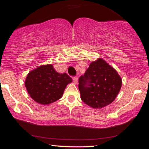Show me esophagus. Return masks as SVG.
<instances>
[{
    "instance_id": "esophagus-1",
    "label": "esophagus",
    "mask_w": 149,
    "mask_h": 149,
    "mask_svg": "<svg viewBox=\"0 0 149 149\" xmlns=\"http://www.w3.org/2000/svg\"><path fill=\"white\" fill-rule=\"evenodd\" d=\"M73 81L75 84H76L78 81V77H73Z\"/></svg>"
}]
</instances>
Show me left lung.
<instances>
[{"mask_svg":"<svg viewBox=\"0 0 149 149\" xmlns=\"http://www.w3.org/2000/svg\"><path fill=\"white\" fill-rule=\"evenodd\" d=\"M122 78L114 68L102 58L91 63L79 79L81 99L93 108H101L112 103L119 93Z\"/></svg>","mask_w":149,"mask_h":149,"instance_id":"1","label":"left lung"}]
</instances>
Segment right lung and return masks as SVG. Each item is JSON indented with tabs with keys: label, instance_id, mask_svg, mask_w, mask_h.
Listing matches in <instances>:
<instances>
[{
	"label": "right lung",
	"instance_id": "1",
	"mask_svg": "<svg viewBox=\"0 0 149 149\" xmlns=\"http://www.w3.org/2000/svg\"><path fill=\"white\" fill-rule=\"evenodd\" d=\"M72 81L67 74H59L53 65L47 64L30 72L25 81V86L31 99L46 105L62 98L67 85Z\"/></svg>",
	"mask_w": 149,
	"mask_h": 149
}]
</instances>
